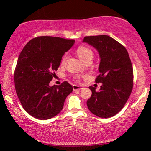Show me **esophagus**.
I'll return each mask as SVG.
<instances>
[{"label":"esophagus","mask_w":151,"mask_h":151,"mask_svg":"<svg viewBox=\"0 0 151 151\" xmlns=\"http://www.w3.org/2000/svg\"><path fill=\"white\" fill-rule=\"evenodd\" d=\"M82 87L80 86H78V85H76V84H74L73 85V91H78V90H80L82 89Z\"/></svg>","instance_id":"esophagus-1"}]
</instances>
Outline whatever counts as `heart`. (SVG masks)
Listing matches in <instances>:
<instances>
[{"label": "heart", "instance_id": "obj_1", "mask_svg": "<svg viewBox=\"0 0 151 151\" xmlns=\"http://www.w3.org/2000/svg\"><path fill=\"white\" fill-rule=\"evenodd\" d=\"M76 51H77V53L80 58L82 60H83L84 62L87 59L93 58V52L91 49L89 47L84 46V45H80V46L78 47ZM67 58V53H65V54L63 56V58H62L61 63L62 64L65 63Z\"/></svg>", "mask_w": 151, "mask_h": 151}]
</instances>
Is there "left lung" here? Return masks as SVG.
<instances>
[{"mask_svg":"<svg viewBox=\"0 0 151 151\" xmlns=\"http://www.w3.org/2000/svg\"><path fill=\"white\" fill-rule=\"evenodd\" d=\"M98 51L100 58L96 83L100 89L89 86L92 94L86 102L93 114L109 118L117 114L124 106L133 86V70L124 47L106 35L86 36L82 41Z\"/></svg>","mask_w":151,"mask_h":151,"instance_id":"1","label":"left lung"}]
</instances>
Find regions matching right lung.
Returning <instances> with one entry per match:
<instances>
[{"instance_id": "right-lung-1", "label": "right lung", "mask_w": 151, "mask_h": 151, "mask_svg": "<svg viewBox=\"0 0 151 151\" xmlns=\"http://www.w3.org/2000/svg\"><path fill=\"white\" fill-rule=\"evenodd\" d=\"M74 42L59 37L39 36L29 41L20 52L14 71L16 91L23 109L35 118L43 120L55 117L73 91L67 81L58 86H50L49 82L62 57Z\"/></svg>"}]
</instances>
